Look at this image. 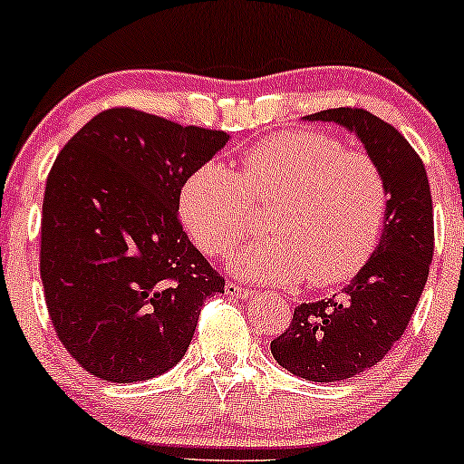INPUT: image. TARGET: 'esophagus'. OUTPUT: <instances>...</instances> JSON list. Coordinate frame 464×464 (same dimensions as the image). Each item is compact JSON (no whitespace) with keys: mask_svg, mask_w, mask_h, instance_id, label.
<instances>
[{"mask_svg":"<svg viewBox=\"0 0 464 464\" xmlns=\"http://www.w3.org/2000/svg\"><path fill=\"white\" fill-rule=\"evenodd\" d=\"M225 292L228 296H237V299H250V296L255 295L253 290H248V287L236 284V281H227Z\"/></svg>","mask_w":464,"mask_h":464,"instance_id":"34e87169","label":"esophagus"}]
</instances>
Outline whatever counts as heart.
<instances>
[{"label":"heart","mask_w":464,"mask_h":464,"mask_svg":"<svg viewBox=\"0 0 464 464\" xmlns=\"http://www.w3.org/2000/svg\"><path fill=\"white\" fill-rule=\"evenodd\" d=\"M275 205L268 237L239 250L231 268L250 281L335 285L364 268L380 242L388 185L375 159L318 130H287L242 154V174L205 163L185 180L179 209L191 239L225 257L253 231V207Z\"/></svg>","instance_id":"heart-1"}]
</instances>
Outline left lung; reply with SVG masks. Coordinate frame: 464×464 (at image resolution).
<instances>
[{
  "label": "left lung",
  "instance_id": "8db88e82",
  "mask_svg": "<svg viewBox=\"0 0 464 464\" xmlns=\"http://www.w3.org/2000/svg\"><path fill=\"white\" fill-rule=\"evenodd\" d=\"M305 120L355 132L388 185L384 231L364 268L334 299L301 303L290 327L270 343L275 360L292 375L343 382L382 362L406 332L432 264V194L419 154L377 115L340 106Z\"/></svg>",
  "mask_w": 464,
  "mask_h": 464
}]
</instances>
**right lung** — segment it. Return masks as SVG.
I'll return each mask as SVG.
<instances>
[{
  "instance_id": "obj_1",
  "label": "right lung",
  "mask_w": 464,
  "mask_h": 464,
  "mask_svg": "<svg viewBox=\"0 0 464 464\" xmlns=\"http://www.w3.org/2000/svg\"><path fill=\"white\" fill-rule=\"evenodd\" d=\"M225 130L137 109L93 117L58 152L41 220V279L58 340L117 384L172 369L225 279L189 242L180 189Z\"/></svg>"
}]
</instances>
